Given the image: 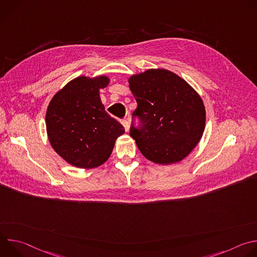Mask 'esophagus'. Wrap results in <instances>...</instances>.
Here are the masks:
<instances>
[{
	"mask_svg": "<svg viewBox=\"0 0 257 257\" xmlns=\"http://www.w3.org/2000/svg\"><path fill=\"white\" fill-rule=\"evenodd\" d=\"M121 123H122V125L124 126V128H125V131H126V132H128V131H129V122H128V120H126V119H123V120L121 121Z\"/></svg>",
	"mask_w": 257,
	"mask_h": 257,
	"instance_id": "obj_1",
	"label": "esophagus"
}]
</instances>
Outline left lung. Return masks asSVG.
Listing matches in <instances>:
<instances>
[{"instance_id": "8db88e82", "label": "left lung", "mask_w": 257, "mask_h": 257, "mask_svg": "<svg viewBox=\"0 0 257 257\" xmlns=\"http://www.w3.org/2000/svg\"><path fill=\"white\" fill-rule=\"evenodd\" d=\"M137 108L130 135L140 153L160 165L185 159L197 145L205 127L200 95L184 79L166 69H149L129 78Z\"/></svg>"}]
</instances>
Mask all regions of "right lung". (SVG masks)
I'll return each mask as SVG.
<instances>
[{
	"label": "right lung",
	"instance_id": "1",
	"mask_svg": "<svg viewBox=\"0 0 257 257\" xmlns=\"http://www.w3.org/2000/svg\"><path fill=\"white\" fill-rule=\"evenodd\" d=\"M109 83L100 75L76 77L60 89L49 103L46 125L54 151L68 164L80 169L99 167L111 156L124 127L109 116L99 89Z\"/></svg>",
	"mask_w": 257,
	"mask_h": 257
}]
</instances>
